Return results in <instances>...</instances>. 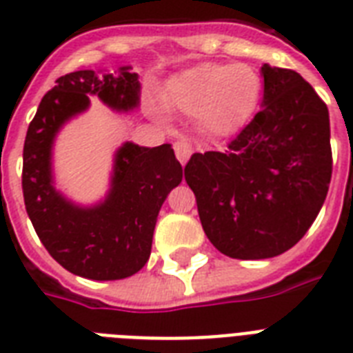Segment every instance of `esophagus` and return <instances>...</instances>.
<instances>
[{"instance_id":"1","label":"esophagus","mask_w":353,"mask_h":353,"mask_svg":"<svg viewBox=\"0 0 353 353\" xmlns=\"http://www.w3.org/2000/svg\"><path fill=\"white\" fill-rule=\"evenodd\" d=\"M174 152H176L179 163H181V165H185V163L190 159V155H192L194 146L190 141H187V139H177L176 143H174Z\"/></svg>"}]
</instances>
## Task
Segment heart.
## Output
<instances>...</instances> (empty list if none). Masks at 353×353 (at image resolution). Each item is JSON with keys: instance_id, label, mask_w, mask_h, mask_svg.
<instances>
[{"instance_id": "b5f03b06", "label": "heart", "mask_w": 353, "mask_h": 353, "mask_svg": "<svg viewBox=\"0 0 353 353\" xmlns=\"http://www.w3.org/2000/svg\"><path fill=\"white\" fill-rule=\"evenodd\" d=\"M262 99V80L249 65L199 63L176 74L163 91L170 110L196 113L199 132L225 139L247 126Z\"/></svg>"}]
</instances>
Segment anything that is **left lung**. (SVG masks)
Wrapping results in <instances>:
<instances>
[{"label": "left lung", "mask_w": 353, "mask_h": 353, "mask_svg": "<svg viewBox=\"0 0 353 353\" xmlns=\"http://www.w3.org/2000/svg\"><path fill=\"white\" fill-rule=\"evenodd\" d=\"M262 110L221 152L185 166L203 231L220 252L262 260L295 245L332 179L330 115L293 69L262 65Z\"/></svg>", "instance_id": "8db88e82"}]
</instances>
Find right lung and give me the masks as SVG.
<instances>
[{"instance_id": "obj_1", "label": "right lung", "mask_w": 353, "mask_h": 353, "mask_svg": "<svg viewBox=\"0 0 353 353\" xmlns=\"http://www.w3.org/2000/svg\"><path fill=\"white\" fill-rule=\"evenodd\" d=\"M132 68L119 74L74 71L41 99L23 144L25 209L49 254L69 273L91 280L132 276L148 262L155 221L166 196L183 179L170 144L144 148L126 143L113 166L112 190L95 207H79L52 187L51 148L65 121L85 112L97 95L117 112L139 104L141 84Z\"/></svg>"}]
</instances>
